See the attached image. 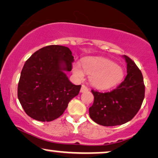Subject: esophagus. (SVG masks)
<instances>
[{"mask_svg": "<svg viewBox=\"0 0 158 158\" xmlns=\"http://www.w3.org/2000/svg\"><path fill=\"white\" fill-rule=\"evenodd\" d=\"M87 90H88V88H87V86H85V85H81V89H80L81 93H84V92L87 91Z\"/></svg>", "mask_w": 158, "mask_h": 158, "instance_id": "1", "label": "esophagus"}]
</instances>
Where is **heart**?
Returning <instances> with one entry per match:
<instances>
[{"label": "heart", "mask_w": 158, "mask_h": 158, "mask_svg": "<svg viewBox=\"0 0 158 158\" xmlns=\"http://www.w3.org/2000/svg\"><path fill=\"white\" fill-rule=\"evenodd\" d=\"M84 71L90 76V82L99 89L112 87L123 79L124 72L109 60L102 57H88L81 62ZM73 72L79 78L84 77L83 71L79 64L73 65Z\"/></svg>", "instance_id": "1"}]
</instances>
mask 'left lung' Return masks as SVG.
Listing matches in <instances>:
<instances>
[{
  "label": "left lung",
  "instance_id": "1",
  "mask_svg": "<svg viewBox=\"0 0 158 158\" xmlns=\"http://www.w3.org/2000/svg\"><path fill=\"white\" fill-rule=\"evenodd\" d=\"M127 76L116 89L101 93L92 89L93 104L89 109L93 120L103 126L120 125L131 120L144 98L145 86L141 71L126 55Z\"/></svg>",
  "mask_w": 158,
  "mask_h": 158
}]
</instances>
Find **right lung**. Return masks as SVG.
Returning a JSON list of instances; mask_svg holds the SVG:
<instances>
[{
    "instance_id": "obj_1",
    "label": "right lung",
    "mask_w": 158,
    "mask_h": 158,
    "mask_svg": "<svg viewBox=\"0 0 158 158\" xmlns=\"http://www.w3.org/2000/svg\"><path fill=\"white\" fill-rule=\"evenodd\" d=\"M73 60L69 48L60 45L41 48L26 60L17 95L29 117L50 122L63 114L81 89V85L71 83L65 73L71 71Z\"/></svg>"
}]
</instances>
